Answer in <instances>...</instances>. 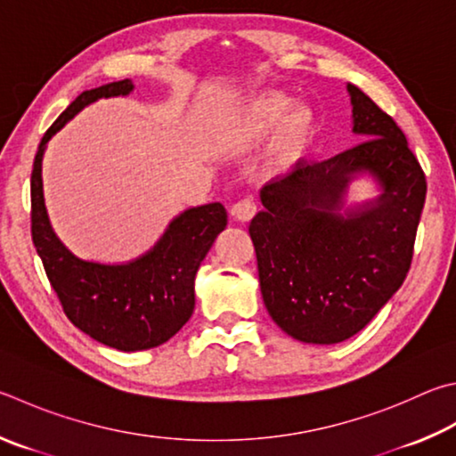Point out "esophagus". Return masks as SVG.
Returning <instances> with one entry per match:
<instances>
[{
    "label": "esophagus",
    "mask_w": 456,
    "mask_h": 456,
    "mask_svg": "<svg viewBox=\"0 0 456 456\" xmlns=\"http://www.w3.org/2000/svg\"><path fill=\"white\" fill-rule=\"evenodd\" d=\"M231 213H233V217L237 221L247 223V221H251L255 217L256 203L251 200V197H247V200H241L239 203H235L233 209H231Z\"/></svg>",
    "instance_id": "esophagus-1"
}]
</instances>
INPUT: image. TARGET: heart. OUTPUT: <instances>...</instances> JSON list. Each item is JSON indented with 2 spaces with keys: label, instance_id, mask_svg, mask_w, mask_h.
<instances>
[{
  "label": "heart",
  "instance_id": "1",
  "mask_svg": "<svg viewBox=\"0 0 456 456\" xmlns=\"http://www.w3.org/2000/svg\"><path fill=\"white\" fill-rule=\"evenodd\" d=\"M227 126L245 143H255L273 134L269 159L283 167L299 159L307 149L314 131V115L305 105L293 107V99L281 91H263L245 99L229 115Z\"/></svg>",
  "mask_w": 456,
  "mask_h": 456
}]
</instances>
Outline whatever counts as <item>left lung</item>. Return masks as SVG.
I'll return each mask as SVG.
<instances>
[{
	"instance_id": "1",
	"label": "left lung",
	"mask_w": 456,
	"mask_h": 456,
	"mask_svg": "<svg viewBox=\"0 0 456 456\" xmlns=\"http://www.w3.org/2000/svg\"><path fill=\"white\" fill-rule=\"evenodd\" d=\"M346 91L362 142L325 161H297L265 183V209L249 225L265 307L301 343L357 335L399 291L427 195L425 173L391 115L359 87ZM359 176L372 178L379 195L346 208Z\"/></svg>"
}]
</instances>
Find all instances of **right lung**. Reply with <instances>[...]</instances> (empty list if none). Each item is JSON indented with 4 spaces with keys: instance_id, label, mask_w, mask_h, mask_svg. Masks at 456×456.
Returning a JSON list of instances; mask_svg holds the SVG:
<instances>
[{
    "instance_id": "obj_1",
    "label": "right lung",
    "mask_w": 456,
    "mask_h": 456,
    "mask_svg": "<svg viewBox=\"0 0 456 456\" xmlns=\"http://www.w3.org/2000/svg\"><path fill=\"white\" fill-rule=\"evenodd\" d=\"M131 79L84 91L45 131L31 171V237L49 283L68 319L95 341L134 353L159 346L185 325L195 309V275L215 239L227 227L221 203L191 207L173 217L151 249L127 263L79 259L49 223L41 163L57 131L87 105L126 97Z\"/></svg>"
}]
</instances>
